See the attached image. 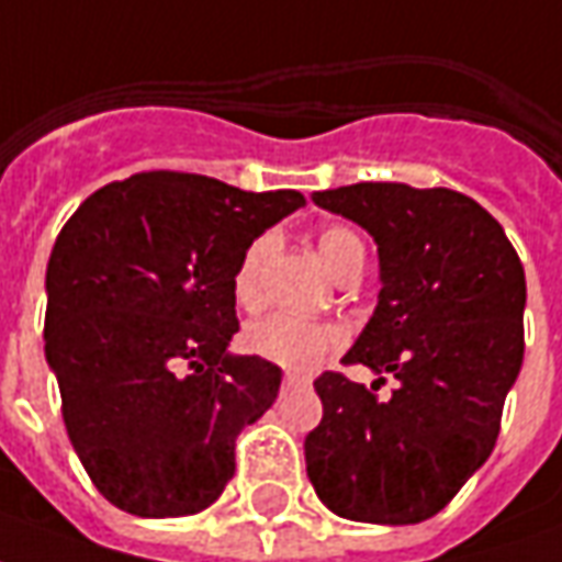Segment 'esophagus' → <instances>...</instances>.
Masks as SVG:
<instances>
[{
	"instance_id": "34e87169",
	"label": "esophagus",
	"mask_w": 562,
	"mask_h": 562,
	"mask_svg": "<svg viewBox=\"0 0 562 562\" xmlns=\"http://www.w3.org/2000/svg\"><path fill=\"white\" fill-rule=\"evenodd\" d=\"M282 383H285V386H292V383H304V374H297V371H285Z\"/></svg>"
}]
</instances>
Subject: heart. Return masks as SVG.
I'll return each instance as SVG.
<instances>
[{
    "instance_id": "b5f03b06",
    "label": "heart",
    "mask_w": 562,
    "mask_h": 562,
    "mask_svg": "<svg viewBox=\"0 0 562 562\" xmlns=\"http://www.w3.org/2000/svg\"><path fill=\"white\" fill-rule=\"evenodd\" d=\"M277 252V240L265 234L255 237L246 252L240 255V265L234 270V301L243 310H258L265 301V270L268 261ZM319 255L325 261L328 273L340 280L349 270L364 265V243L359 240L356 231L349 227L331 225L319 234ZM340 328L331 322L304 319V316H292V313H273L265 319L252 322L243 335V347L252 356L265 359V362L280 364V368H292V371H310L331 352L340 347Z\"/></svg>"
}]
</instances>
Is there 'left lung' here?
Returning <instances> with one entry per match:
<instances>
[{"instance_id":"obj_1","label":"left lung","mask_w":562,"mask_h":562,"mask_svg":"<svg viewBox=\"0 0 562 562\" xmlns=\"http://www.w3.org/2000/svg\"><path fill=\"white\" fill-rule=\"evenodd\" d=\"M313 203L376 243L380 294L349 364L398 386L325 374L322 423L304 441L307 477L337 517L404 527L438 514L499 435L524 364V265L502 225L450 188L402 182L313 191Z\"/></svg>"}]
</instances>
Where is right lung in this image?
I'll use <instances>...</instances> for the list:
<instances>
[{
  "mask_svg": "<svg viewBox=\"0 0 562 562\" xmlns=\"http://www.w3.org/2000/svg\"><path fill=\"white\" fill-rule=\"evenodd\" d=\"M304 206L210 176L136 172L93 191L50 249L45 359L93 486L136 517L210 508L234 441L277 402L282 371L234 356V270Z\"/></svg>",
  "mask_w": 562,
  "mask_h": 562,
  "instance_id": "add662e5",
  "label": "right lung"
}]
</instances>
